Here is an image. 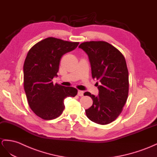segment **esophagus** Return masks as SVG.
Segmentation results:
<instances>
[{"label": "esophagus", "instance_id": "obj_1", "mask_svg": "<svg viewBox=\"0 0 157 157\" xmlns=\"http://www.w3.org/2000/svg\"><path fill=\"white\" fill-rule=\"evenodd\" d=\"M78 95L79 96V97H82V96L83 95V90H79L78 91Z\"/></svg>", "mask_w": 157, "mask_h": 157}]
</instances>
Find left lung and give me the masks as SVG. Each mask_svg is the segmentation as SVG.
I'll return each mask as SVG.
<instances>
[{
    "label": "left lung",
    "mask_w": 157,
    "mask_h": 157,
    "mask_svg": "<svg viewBox=\"0 0 157 157\" xmlns=\"http://www.w3.org/2000/svg\"><path fill=\"white\" fill-rule=\"evenodd\" d=\"M79 48L88 55L93 78L99 81L98 96L84 93L93 100L91 107L85 109L86 115L94 123L109 124L120 115L128 98V72L125 59L117 49L104 41L83 42Z\"/></svg>",
    "instance_id": "obj_1"
}]
</instances>
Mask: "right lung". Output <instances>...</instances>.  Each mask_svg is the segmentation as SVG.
Masks as SVG:
<instances>
[{"instance_id":"obj_1","label":"right lung","mask_w":157,"mask_h":157,"mask_svg":"<svg viewBox=\"0 0 157 157\" xmlns=\"http://www.w3.org/2000/svg\"><path fill=\"white\" fill-rule=\"evenodd\" d=\"M78 44L49 37L29 51L23 65L24 89L30 108L40 118L58 117L64 109V100L77 94L76 89L54 85L52 79L57 77L63 55L73 51Z\"/></svg>"}]
</instances>
